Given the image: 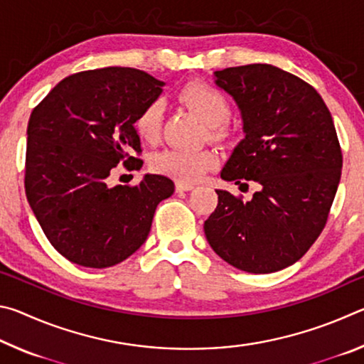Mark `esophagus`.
<instances>
[{
	"mask_svg": "<svg viewBox=\"0 0 364 364\" xmlns=\"http://www.w3.org/2000/svg\"><path fill=\"white\" fill-rule=\"evenodd\" d=\"M175 188H176L178 193H181V191H191V189H194V184H193V183H183V181H176Z\"/></svg>",
	"mask_w": 364,
	"mask_h": 364,
	"instance_id": "34e87169",
	"label": "esophagus"
}]
</instances>
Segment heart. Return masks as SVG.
<instances>
[{
    "label": "heart",
    "instance_id": "heart-1",
    "mask_svg": "<svg viewBox=\"0 0 364 364\" xmlns=\"http://www.w3.org/2000/svg\"><path fill=\"white\" fill-rule=\"evenodd\" d=\"M184 106H188L199 119L208 125V134L212 138H223L226 134L225 127L221 125L230 115V104L221 91L207 83H188L178 93ZM164 107L159 101H151L139 110L134 119V130L141 139L152 143L160 134L162 127ZM217 157L208 149L199 151H181V149H164L154 154L151 167L157 173L167 175L183 183H193L200 180L210 170Z\"/></svg>",
    "mask_w": 364,
    "mask_h": 364
}]
</instances>
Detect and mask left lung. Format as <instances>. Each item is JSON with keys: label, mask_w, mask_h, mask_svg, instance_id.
Returning <instances> with one entry per match:
<instances>
[{"label": "left lung", "mask_w": 364, "mask_h": 364, "mask_svg": "<svg viewBox=\"0 0 364 364\" xmlns=\"http://www.w3.org/2000/svg\"><path fill=\"white\" fill-rule=\"evenodd\" d=\"M213 82L236 102L244 133L220 176L260 189L247 202L217 189L205 237L234 268L274 273L300 260L328 221L342 171L334 122L313 86L274 65L230 67Z\"/></svg>", "instance_id": "obj_1"}]
</instances>
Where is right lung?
<instances>
[{"instance_id": "right-lung-1", "label": "right lung", "mask_w": 364, "mask_h": 364, "mask_svg": "<svg viewBox=\"0 0 364 364\" xmlns=\"http://www.w3.org/2000/svg\"><path fill=\"white\" fill-rule=\"evenodd\" d=\"M164 82L130 67L64 78L30 115L26 194L48 241L86 268H109L149 236L160 200L175 191L167 176L146 173L138 186L107 184L123 162L141 168L134 119L162 95Z\"/></svg>"}]
</instances>
